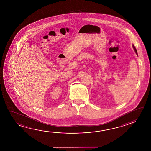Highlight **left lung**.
<instances>
[{"label":"left lung","instance_id":"1","mask_svg":"<svg viewBox=\"0 0 151 151\" xmlns=\"http://www.w3.org/2000/svg\"><path fill=\"white\" fill-rule=\"evenodd\" d=\"M133 47L134 49L135 50V52H136V54L137 55V50H136V49L135 48V46H134V45H133Z\"/></svg>","mask_w":151,"mask_h":151}]
</instances>
